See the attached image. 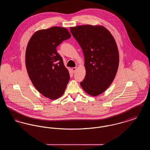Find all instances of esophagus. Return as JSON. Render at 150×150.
Returning a JSON list of instances; mask_svg holds the SVG:
<instances>
[{
    "instance_id": "obj_1",
    "label": "esophagus",
    "mask_w": 150,
    "mask_h": 150,
    "mask_svg": "<svg viewBox=\"0 0 150 150\" xmlns=\"http://www.w3.org/2000/svg\"><path fill=\"white\" fill-rule=\"evenodd\" d=\"M76 69H77V68H76V67H73V68H72V72H73L74 73H75V71H76Z\"/></svg>"
}]
</instances>
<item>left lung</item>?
I'll use <instances>...</instances> for the list:
<instances>
[{"label":"left lung","mask_w":150,"mask_h":150,"mask_svg":"<svg viewBox=\"0 0 150 150\" xmlns=\"http://www.w3.org/2000/svg\"><path fill=\"white\" fill-rule=\"evenodd\" d=\"M70 31L84 56L86 75L80 85L86 93L99 95L111 84L117 71L119 56L114 38L101 26H78Z\"/></svg>","instance_id":"1"}]
</instances>
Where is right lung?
<instances>
[{
	"mask_svg": "<svg viewBox=\"0 0 150 150\" xmlns=\"http://www.w3.org/2000/svg\"><path fill=\"white\" fill-rule=\"evenodd\" d=\"M71 35L68 30L55 26L36 31L31 36L26 50V67L36 89L46 97L55 100L64 93L70 74L57 46Z\"/></svg>",
	"mask_w": 150,
	"mask_h": 150,
	"instance_id": "obj_1",
	"label": "right lung"
}]
</instances>
